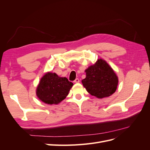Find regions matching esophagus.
<instances>
[{
	"label": "esophagus",
	"instance_id": "esophagus-1",
	"mask_svg": "<svg viewBox=\"0 0 150 150\" xmlns=\"http://www.w3.org/2000/svg\"><path fill=\"white\" fill-rule=\"evenodd\" d=\"M74 83H79V79L78 78H76L74 81Z\"/></svg>",
	"mask_w": 150,
	"mask_h": 150
}]
</instances>
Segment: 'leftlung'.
Wrapping results in <instances>:
<instances>
[{
  "label": "left lung",
  "instance_id": "8db88e82",
  "mask_svg": "<svg viewBox=\"0 0 150 150\" xmlns=\"http://www.w3.org/2000/svg\"><path fill=\"white\" fill-rule=\"evenodd\" d=\"M85 72L86 78L81 82L91 95L102 99L115 93L118 84V78L105 60L99 59Z\"/></svg>",
  "mask_w": 150,
  "mask_h": 150
}]
</instances>
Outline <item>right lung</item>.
Returning a JSON list of instances; mask_svg holds the SVG:
<instances>
[{"label": "right lung", "mask_w": 150, "mask_h": 150, "mask_svg": "<svg viewBox=\"0 0 150 150\" xmlns=\"http://www.w3.org/2000/svg\"><path fill=\"white\" fill-rule=\"evenodd\" d=\"M73 83L65 77L55 72H47L40 80L36 95L40 101L47 104H57L66 98Z\"/></svg>", "instance_id": "obj_1"}]
</instances>
